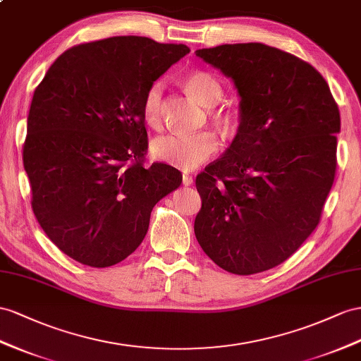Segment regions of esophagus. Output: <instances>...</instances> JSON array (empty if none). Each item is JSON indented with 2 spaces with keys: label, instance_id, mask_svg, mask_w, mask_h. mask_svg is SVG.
I'll return each mask as SVG.
<instances>
[{
  "label": "esophagus",
  "instance_id": "1",
  "mask_svg": "<svg viewBox=\"0 0 361 361\" xmlns=\"http://www.w3.org/2000/svg\"><path fill=\"white\" fill-rule=\"evenodd\" d=\"M193 183V177L189 173H183V184L184 186H190V184Z\"/></svg>",
  "mask_w": 361,
  "mask_h": 361
}]
</instances>
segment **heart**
I'll use <instances>...</instances> for the list:
<instances>
[{
  "instance_id": "b5f03b06",
  "label": "heart",
  "mask_w": 361,
  "mask_h": 361,
  "mask_svg": "<svg viewBox=\"0 0 361 361\" xmlns=\"http://www.w3.org/2000/svg\"><path fill=\"white\" fill-rule=\"evenodd\" d=\"M183 84L193 97H197L207 108L215 106L223 97V87L218 79L207 71L197 70L188 73L183 79ZM163 91L164 87L161 82H154L147 87L143 96L142 114L145 122L152 128L160 126L161 123L164 104ZM214 117L221 125H228V120L221 113H214ZM218 149V138L209 131L195 134H168L154 140L151 147L152 155L157 160L183 171L197 169L198 166L210 160Z\"/></svg>"
}]
</instances>
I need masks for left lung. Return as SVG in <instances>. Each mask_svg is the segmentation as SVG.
Listing matches in <instances>:
<instances>
[{"instance_id": "8db88e82", "label": "left lung", "mask_w": 361, "mask_h": 361, "mask_svg": "<svg viewBox=\"0 0 361 361\" xmlns=\"http://www.w3.org/2000/svg\"><path fill=\"white\" fill-rule=\"evenodd\" d=\"M195 53L241 97L232 145L197 175L195 236L228 273L270 270L320 223L336 177L338 106L320 73L291 53L259 42Z\"/></svg>"}]
</instances>
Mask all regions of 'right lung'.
<instances>
[{
    "label": "right lung",
    "mask_w": 361,
    "mask_h": 361,
    "mask_svg": "<svg viewBox=\"0 0 361 361\" xmlns=\"http://www.w3.org/2000/svg\"><path fill=\"white\" fill-rule=\"evenodd\" d=\"M189 51L145 36L79 44L36 87L23 146L32 209L71 259L96 269L123 261L142 244L152 207L181 184L169 164L145 168L142 102Z\"/></svg>",
    "instance_id": "right-lung-1"
}]
</instances>
